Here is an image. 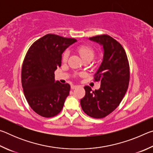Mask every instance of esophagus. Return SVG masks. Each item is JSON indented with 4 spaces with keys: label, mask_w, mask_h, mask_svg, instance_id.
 <instances>
[{
    "label": "esophagus",
    "mask_w": 153,
    "mask_h": 153,
    "mask_svg": "<svg viewBox=\"0 0 153 153\" xmlns=\"http://www.w3.org/2000/svg\"><path fill=\"white\" fill-rule=\"evenodd\" d=\"M78 87V86H77V85H71V88L72 89V90H74V89H75V88H77Z\"/></svg>",
    "instance_id": "esophagus-1"
}]
</instances>
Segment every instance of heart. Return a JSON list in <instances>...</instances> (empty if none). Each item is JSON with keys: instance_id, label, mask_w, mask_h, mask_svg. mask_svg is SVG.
<instances>
[{"instance_id": "heart-1", "label": "heart", "mask_w": 153, "mask_h": 153, "mask_svg": "<svg viewBox=\"0 0 153 153\" xmlns=\"http://www.w3.org/2000/svg\"><path fill=\"white\" fill-rule=\"evenodd\" d=\"M77 50L84 61L86 60V59H90L92 61L94 58L95 53L94 49L91 46L88 45H81L77 48ZM69 55H70L69 51L66 50L65 51L63 54V57H62L63 61L65 62L68 60Z\"/></svg>"}]
</instances>
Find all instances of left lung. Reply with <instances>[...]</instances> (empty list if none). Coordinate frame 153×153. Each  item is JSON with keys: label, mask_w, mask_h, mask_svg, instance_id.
Listing matches in <instances>:
<instances>
[{"label": "left lung", "mask_w": 153, "mask_h": 153, "mask_svg": "<svg viewBox=\"0 0 153 153\" xmlns=\"http://www.w3.org/2000/svg\"><path fill=\"white\" fill-rule=\"evenodd\" d=\"M89 40L102 46V63L94 79L100 82L98 90L86 86L85 97L80 100L82 110L93 118H103L118 107L128 90L129 67L126 51L117 40L108 35L97 36Z\"/></svg>", "instance_id": "left-lung-1"}]
</instances>
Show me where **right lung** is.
Masks as SVG:
<instances>
[{
  "label": "right lung",
  "mask_w": 153,
  "mask_h": 153,
  "mask_svg": "<svg viewBox=\"0 0 153 153\" xmlns=\"http://www.w3.org/2000/svg\"><path fill=\"white\" fill-rule=\"evenodd\" d=\"M76 42L48 33L36 40L25 55L22 69L24 95L30 107L42 117L60 113L69 94L70 85L55 81L54 73L61 65L62 54Z\"/></svg>",
  "instance_id": "add662e5"
}]
</instances>
